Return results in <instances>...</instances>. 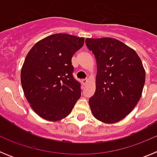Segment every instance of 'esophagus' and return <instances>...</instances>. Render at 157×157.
Wrapping results in <instances>:
<instances>
[{
    "instance_id": "1",
    "label": "esophagus",
    "mask_w": 157,
    "mask_h": 157,
    "mask_svg": "<svg viewBox=\"0 0 157 157\" xmlns=\"http://www.w3.org/2000/svg\"><path fill=\"white\" fill-rule=\"evenodd\" d=\"M88 82V79L87 78H85V79H82V83L83 85H86Z\"/></svg>"
}]
</instances>
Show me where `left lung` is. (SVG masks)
Wrapping results in <instances>:
<instances>
[{"label":"left lung","mask_w":157,"mask_h":157,"mask_svg":"<svg viewBox=\"0 0 157 157\" xmlns=\"http://www.w3.org/2000/svg\"><path fill=\"white\" fill-rule=\"evenodd\" d=\"M95 56L96 91L89 100L94 117L105 123L120 121L141 98L145 71L137 52L115 38H86Z\"/></svg>","instance_id":"left-lung-1"}]
</instances>
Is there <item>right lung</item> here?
<instances>
[{
    "label": "right lung",
    "instance_id": "obj_1",
    "mask_svg": "<svg viewBox=\"0 0 157 157\" xmlns=\"http://www.w3.org/2000/svg\"><path fill=\"white\" fill-rule=\"evenodd\" d=\"M84 37L55 34L37 41L27 53L21 84L32 109L48 121L68 116L81 97V83L73 76L71 58Z\"/></svg>",
    "mask_w": 157,
    "mask_h": 157
}]
</instances>
